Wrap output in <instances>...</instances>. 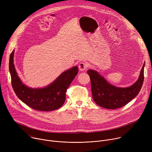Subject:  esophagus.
I'll use <instances>...</instances> for the list:
<instances>
[{"mask_svg": "<svg viewBox=\"0 0 152 152\" xmlns=\"http://www.w3.org/2000/svg\"><path fill=\"white\" fill-rule=\"evenodd\" d=\"M88 67V64L86 62H81L79 65V69L80 71H85Z\"/></svg>", "mask_w": 152, "mask_h": 152, "instance_id": "1", "label": "esophagus"}]
</instances>
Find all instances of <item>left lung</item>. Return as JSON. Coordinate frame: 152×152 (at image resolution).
<instances>
[{
	"label": "left lung",
	"mask_w": 152,
	"mask_h": 152,
	"mask_svg": "<svg viewBox=\"0 0 152 152\" xmlns=\"http://www.w3.org/2000/svg\"><path fill=\"white\" fill-rule=\"evenodd\" d=\"M144 64L138 80L127 88H118L108 83L96 71L88 70L91 79V88L94 101L106 109L113 110L121 107L134 99L139 93L144 82Z\"/></svg>",
	"instance_id": "1"
}]
</instances>
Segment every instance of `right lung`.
<instances>
[{"mask_svg":"<svg viewBox=\"0 0 152 152\" xmlns=\"http://www.w3.org/2000/svg\"><path fill=\"white\" fill-rule=\"evenodd\" d=\"M13 50L10 57L9 68L11 84L17 96L34 110L51 111L61 107L66 100V91L78 73L74 67L62 73L53 83L42 88H31L25 85L17 76L13 63Z\"/></svg>","mask_w":152,"mask_h":152,"instance_id":"obj_1","label":"right lung"}]
</instances>
